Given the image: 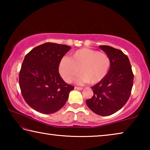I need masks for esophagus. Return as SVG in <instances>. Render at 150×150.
Instances as JSON below:
<instances>
[{
    "label": "esophagus",
    "mask_w": 150,
    "mask_h": 150,
    "mask_svg": "<svg viewBox=\"0 0 150 150\" xmlns=\"http://www.w3.org/2000/svg\"><path fill=\"white\" fill-rule=\"evenodd\" d=\"M75 89H76V90H82L83 88L79 87H75Z\"/></svg>",
    "instance_id": "1"
}]
</instances>
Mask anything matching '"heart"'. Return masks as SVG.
Returning <instances> with one entry per match:
<instances>
[{"mask_svg": "<svg viewBox=\"0 0 150 150\" xmlns=\"http://www.w3.org/2000/svg\"><path fill=\"white\" fill-rule=\"evenodd\" d=\"M110 67L107 54L88 48L76 51L71 58L63 57L59 63V72L66 82L71 83L78 74L76 81L79 84H96L106 77Z\"/></svg>", "mask_w": 150, "mask_h": 150, "instance_id": "heart-1", "label": "heart"}]
</instances>
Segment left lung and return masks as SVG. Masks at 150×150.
Masks as SVG:
<instances>
[{
    "instance_id": "obj_1",
    "label": "left lung",
    "mask_w": 150,
    "mask_h": 150,
    "mask_svg": "<svg viewBox=\"0 0 150 150\" xmlns=\"http://www.w3.org/2000/svg\"><path fill=\"white\" fill-rule=\"evenodd\" d=\"M108 55L110 67L106 77L92 87L93 97L86 100L88 108L100 116L115 113L130 98L134 74L128 56L121 50L108 45H99Z\"/></svg>"
}]
</instances>
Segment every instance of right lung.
I'll return each instance as SVG.
<instances>
[{
    "label": "right lung",
    "mask_w": 150,
    "mask_h": 150,
    "mask_svg": "<svg viewBox=\"0 0 150 150\" xmlns=\"http://www.w3.org/2000/svg\"><path fill=\"white\" fill-rule=\"evenodd\" d=\"M71 47L47 42L26 54L19 73V85L24 99L30 107L48 115L65 105L74 87L61 77L59 65Z\"/></svg>",
    "instance_id": "1"
}]
</instances>
